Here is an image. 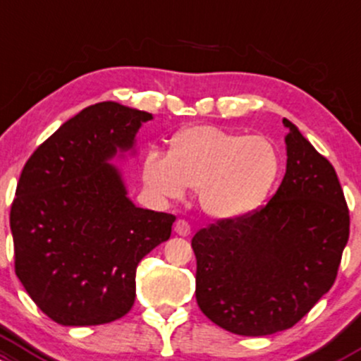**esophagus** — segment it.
I'll return each mask as SVG.
<instances>
[{
	"label": "esophagus",
	"mask_w": 361,
	"mask_h": 361,
	"mask_svg": "<svg viewBox=\"0 0 361 361\" xmlns=\"http://www.w3.org/2000/svg\"><path fill=\"white\" fill-rule=\"evenodd\" d=\"M190 231H192V228H190V224L185 219H178L176 223H174V233H176V235L188 236Z\"/></svg>",
	"instance_id": "34e87169"
}]
</instances>
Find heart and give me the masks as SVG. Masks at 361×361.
<instances>
[{
	"label": "heart",
	"mask_w": 361,
	"mask_h": 361,
	"mask_svg": "<svg viewBox=\"0 0 361 361\" xmlns=\"http://www.w3.org/2000/svg\"><path fill=\"white\" fill-rule=\"evenodd\" d=\"M279 171V152L267 137L195 125L169 138L168 154L150 149L142 176L161 199H180L185 188L199 190L205 212L236 219L267 199Z\"/></svg>",
	"instance_id": "b5f03b06"
}]
</instances>
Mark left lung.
<instances>
[{
  "label": "left lung",
  "mask_w": 361,
  "mask_h": 361,
  "mask_svg": "<svg viewBox=\"0 0 361 361\" xmlns=\"http://www.w3.org/2000/svg\"><path fill=\"white\" fill-rule=\"evenodd\" d=\"M286 174L267 205L197 231L195 296L233 334L269 336L302 320L331 290L350 238L334 168L290 120Z\"/></svg>",
  "instance_id": "8db88e82"
}]
</instances>
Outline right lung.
Listing matches in <instances>:
<instances>
[{
	"label": "right lung",
	"mask_w": 361,
	"mask_h": 361,
	"mask_svg": "<svg viewBox=\"0 0 361 361\" xmlns=\"http://www.w3.org/2000/svg\"><path fill=\"white\" fill-rule=\"evenodd\" d=\"M149 120L145 111L97 102L63 123L23 166L10 211L15 274L61 326L128 314L138 262L171 236L176 217L137 207L109 164L133 149Z\"/></svg>",
	"instance_id": "1"
}]
</instances>
